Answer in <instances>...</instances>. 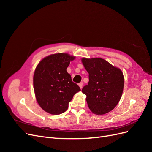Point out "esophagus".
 <instances>
[{
	"mask_svg": "<svg viewBox=\"0 0 152 152\" xmlns=\"http://www.w3.org/2000/svg\"><path fill=\"white\" fill-rule=\"evenodd\" d=\"M79 87H80V89H82V86H83V82H80V83L79 84Z\"/></svg>",
	"mask_w": 152,
	"mask_h": 152,
	"instance_id": "obj_1",
	"label": "esophagus"
}]
</instances>
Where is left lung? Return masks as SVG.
<instances>
[{
	"mask_svg": "<svg viewBox=\"0 0 152 152\" xmlns=\"http://www.w3.org/2000/svg\"><path fill=\"white\" fill-rule=\"evenodd\" d=\"M82 61L89 73L88 85L82 92L86 95L89 109L96 115L112 111L122 94L123 73L102 58H82Z\"/></svg>",
	"mask_w": 152,
	"mask_h": 152,
	"instance_id": "8db88e82",
	"label": "left lung"
}]
</instances>
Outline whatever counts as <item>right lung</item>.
<instances>
[{"label":"right lung","mask_w":152,"mask_h":152,"mask_svg":"<svg viewBox=\"0 0 152 152\" xmlns=\"http://www.w3.org/2000/svg\"><path fill=\"white\" fill-rule=\"evenodd\" d=\"M74 59L66 53L54 54L44 58L36 67L34 75L35 97L46 112L53 115L65 112L73 95L80 91L66 72Z\"/></svg>","instance_id":"right-lung-1"}]
</instances>
